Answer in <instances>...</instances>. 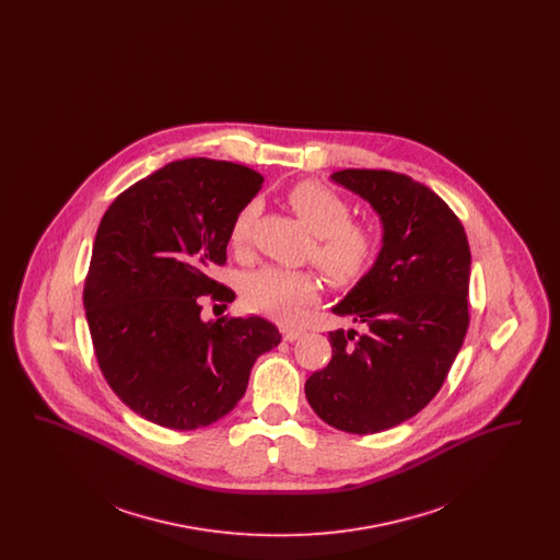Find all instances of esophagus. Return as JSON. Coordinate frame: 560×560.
<instances>
[{"mask_svg":"<svg viewBox=\"0 0 560 560\" xmlns=\"http://www.w3.org/2000/svg\"><path fill=\"white\" fill-rule=\"evenodd\" d=\"M281 336H283V340L293 342L295 338H300V336H302V327H293V325H281Z\"/></svg>","mask_w":560,"mask_h":560,"instance_id":"obj_1","label":"esophagus"}]
</instances>
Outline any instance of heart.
I'll list each match as a JSON object with an SVG mask.
<instances>
[{
  "label": "heart",
  "instance_id": "b5f03b06",
  "mask_svg": "<svg viewBox=\"0 0 560 560\" xmlns=\"http://www.w3.org/2000/svg\"><path fill=\"white\" fill-rule=\"evenodd\" d=\"M285 201L313 233L308 256L329 283L352 285L372 270L382 247L380 231L372 222L350 218L352 208L342 195L315 180H304L288 190ZM258 213L260 203L252 199L233 215L229 245L235 254L247 252ZM317 293L319 279L313 270L260 267L241 279L243 306L277 319L298 317Z\"/></svg>",
  "mask_w": 560,
  "mask_h": 560
}]
</instances>
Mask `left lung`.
<instances>
[{"instance_id":"left-lung-1","label":"left lung","mask_w":560,"mask_h":560,"mask_svg":"<svg viewBox=\"0 0 560 560\" xmlns=\"http://www.w3.org/2000/svg\"><path fill=\"white\" fill-rule=\"evenodd\" d=\"M331 178L372 203L384 245L334 306L365 331H329L331 361L304 393L329 427L373 434L424 409L452 370L470 325V245L452 208L405 174L342 170Z\"/></svg>"}]
</instances>
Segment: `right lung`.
<instances>
[{
  "mask_svg": "<svg viewBox=\"0 0 560 560\" xmlns=\"http://www.w3.org/2000/svg\"><path fill=\"white\" fill-rule=\"evenodd\" d=\"M262 180L231 161H172L119 192L98 224L83 283L94 354L113 393L153 424L220 420L281 342L262 317L201 319L206 300H235L212 270L226 265L231 220Z\"/></svg>",
  "mask_w": 560,
  "mask_h": 560,
  "instance_id": "add662e5",
  "label": "right lung"
}]
</instances>
